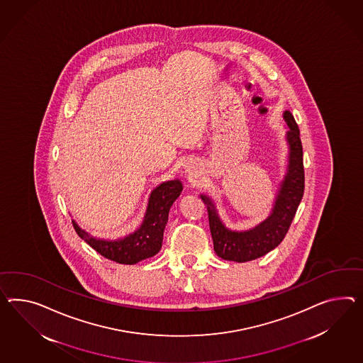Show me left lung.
I'll use <instances>...</instances> for the list:
<instances>
[{"label": "left lung", "mask_w": 363, "mask_h": 363, "mask_svg": "<svg viewBox=\"0 0 363 363\" xmlns=\"http://www.w3.org/2000/svg\"><path fill=\"white\" fill-rule=\"evenodd\" d=\"M284 120L289 128L287 133L289 143V172L281 182L274 211L266 221L250 230H230L221 223L211 200L201 196L205 204H208L209 229L213 240L214 251L223 259L234 262L257 259L275 249L289 233V226L304 195L306 177L303 164V145L298 123L289 112L284 113Z\"/></svg>", "instance_id": "obj_1"}]
</instances>
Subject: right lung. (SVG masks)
Here are the masks:
<instances>
[{"label": "right lung", "instance_id": "add662e5", "mask_svg": "<svg viewBox=\"0 0 363 363\" xmlns=\"http://www.w3.org/2000/svg\"><path fill=\"white\" fill-rule=\"evenodd\" d=\"M182 191L183 186L180 180H171L157 186L150 195L146 216L140 229L122 240H97L82 230L74 221L72 225L77 235L106 259L121 264H134L140 260L154 257L160 250L169 208Z\"/></svg>", "mask_w": 363, "mask_h": 363}]
</instances>
